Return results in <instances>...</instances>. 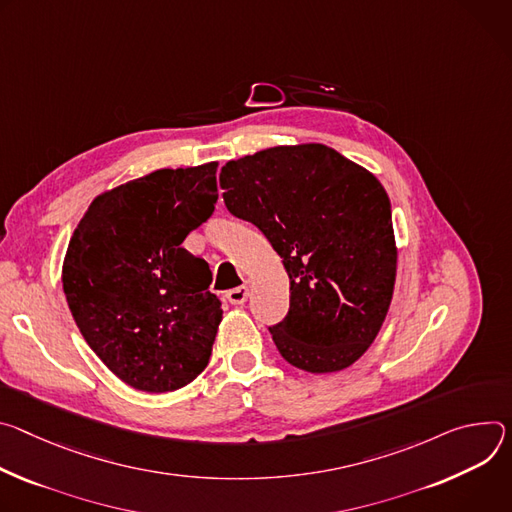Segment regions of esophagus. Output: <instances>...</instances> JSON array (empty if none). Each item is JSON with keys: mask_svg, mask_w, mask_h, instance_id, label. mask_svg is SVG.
<instances>
[{"mask_svg": "<svg viewBox=\"0 0 512 512\" xmlns=\"http://www.w3.org/2000/svg\"><path fill=\"white\" fill-rule=\"evenodd\" d=\"M248 297H250V287H246V285L244 287H236V289L225 293V299L230 301L232 305H244L248 301Z\"/></svg>", "mask_w": 512, "mask_h": 512, "instance_id": "obj_1", "label": "esophagus"}]
</instances>
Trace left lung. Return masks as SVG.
I'll return each instance as SVG.
<instances>
[{
	"label": "left lung",
	"mask_w": 512,
	"mask_h": 512,
	"mask_svg": "<svg viewBox=\"0 0 512 512\" xmlns=\"http://www.w3.org/2000/svg\"><path fill=\"white\" fill-rule=\"evenodd\" d=\"M219 185L225 207L258 227L289 274V315L270 327L280 356L311 374L360 360L386 319L399 258L382 183L309 142L230 160Z\"/></svg>",
	"instance_id": "obj_1"
}]
</instances>
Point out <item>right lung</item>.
I'll list each match as a JSON object with an SVG mask.
<instances>
[{
    "label": "right lung",
    "instance_id": "obj_1",
    "mask_svg": "<svg viewBox=\"0 0 512 512\" xmlns=\"http://www.w3.org/2000/svg\"><path fill=\"white\" fill-rule=\"evenodd\" d=\"M217 162L160 168L97 195L71 236L63 291L89 348L122 382L170 392L209 364L223 311L181 244L213 213Z\"/></svg>",
    "mask_w": 512,
    "mask_h": 512
}]
</instances>
